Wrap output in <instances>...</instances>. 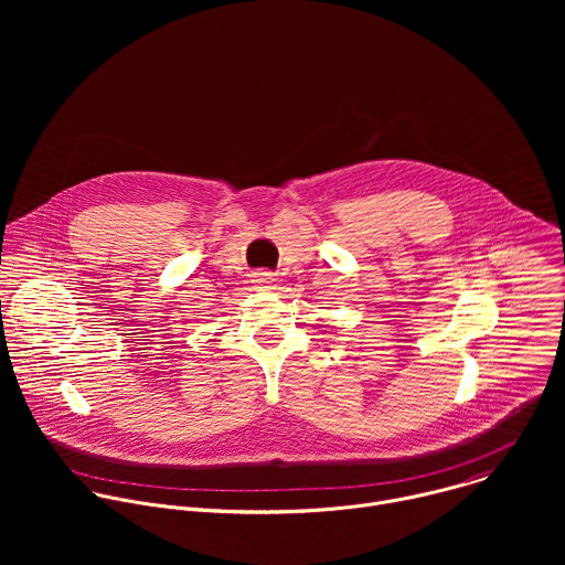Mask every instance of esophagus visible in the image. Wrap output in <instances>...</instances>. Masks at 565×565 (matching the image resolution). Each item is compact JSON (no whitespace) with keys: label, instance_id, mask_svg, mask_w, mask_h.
<instances>
[{"label":"esophagus","instance_id":"esophagus-1","mask_svg":"<svg viewBox=\"0 0 565 565\" xmlns=\"http://www.w3.org/2000/svg\"><path fill=\"white\" fill-rule=\"evenodd\" d=\"M255 281H257L259 288H273L275 286V277L270 273H259Z\"/></svg>","mask_w":565,"mask_h":565}]
</instances>
